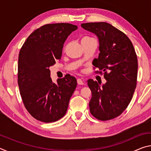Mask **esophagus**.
Returning a JSON list of instances; mask_svg holds the SVG:
<instances>
[{"instance_id":"34e87169","label":"esophagus","mask_w":151,"mask_h":151,"mask_svg":"<svg viewBox=\"0 0 151 151\" xmlns=\"http://www.w3.org/2000/svg\"><path fill=\"white\" fill-rule=\"evenodd\" d=\"M77 83L78 85H84V81L82 80L81 78H78L77 79Z\"/></svg>"}]
</instances>
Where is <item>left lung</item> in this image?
Masks as SVG:
<instances>
[{
	"mask_svg": "<svg viewBox=\"0 0 151 151\" xmlns=\"http://www.w3.org/2000/svg\"><path fill=\"white\" fill-rule=\"evenodd\" d=\"M81 27L98 37L100 52L93 65L103 71L106 80L103 85L93 79L87 81L92 93L91 113L101 121H109L121 114L133 96L138 70L136 52L127 36L111 24L88 22Z\"/></svg>",
	"mask_w": 151,
	"mask_h": 151,
	"instance_id": "1",
	"label": "left lung"
}]
</instances>
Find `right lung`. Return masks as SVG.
<instances>
[{
    "label": "right lung",
    "instance_id": "add662e5",
    "mask_svg": "<svg viewBox=\"0 0 151 151\" xmlns=\"http://www.w3.org/2000/svg\"><path fill=\"white\" fill-rule=\"evenodd\" d=\"M78 29L69 23L48 24L27 38L19 55L18 85L25 108L38 121L55 122L67 111L77 85L74 76L52 83L49 67L60 59L64 43Z\"/></svg>",
    "mask_w": 151,
    "mask_h": 151
}]
</instances>
